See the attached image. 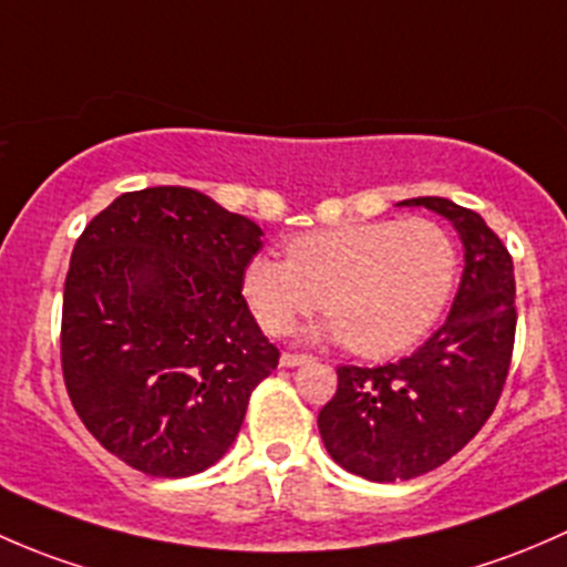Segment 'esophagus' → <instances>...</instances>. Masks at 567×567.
I'll use <instances>...</instances> for the list:
<instances>
[{
	"instance_id": "obj_1",
	"label": "esophagus",
	"mask_w": 567,
	"mask_h": 567,
	"mask_svg": "<svg viewBox=\"0 0 567 567\" xmlns=\"http://www.w3.org/2000/svg\"><path fill=\"white\" fill-rule=\"evenodd\" d=\"M311 354H291V352H286V354H281V365L284 369H297V365H306V363H311Z\"/></svg>"
}]
</instances>
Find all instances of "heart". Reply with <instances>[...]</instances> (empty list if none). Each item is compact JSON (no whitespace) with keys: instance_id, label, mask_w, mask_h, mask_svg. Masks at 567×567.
<instances>
[{"instance_id":"obj_1","label":"heart","mask_w":567,"mask_h":567,"mask_svg":"<svg viewBox=\"0 0 567 567\" xmlns=\"http://www.w3.org/2000/svg\"><path fill=\"white\" fill-rule=\"evenodd\" d=\"M458 248L429 218L365 220L306 231L286 243V259L254 254L240 289L261 330L281 336L322 308L313 338L343 341L363 358L414 347L451 302ZM323 297L319 298L318 295Z\"/></svg>"}]
</instances>
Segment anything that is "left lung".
<instances>
[{
	"label": "left lung",
	"mask_w": 567,
	"mask_h": 567,
	"mask_svg": "<svg viewBox=\"0 0 567 567\" xmlns=\"http://www.w3.org/2000/svg\"><path fill=\"white\" fill-rule=\"evenodd\" d=\"M451 220L464 272L445 324L399 363L341 365L338 390L319 412V434L336 464L373 483L410 481L436 470L483 429L497 406L516 336L513 259L472 209L420 196Z\"/></svg>",
	"instance_id": "obj_1"
}]
</instances>
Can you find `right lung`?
Masks as SVG:
<instances>
[{
  "mask_svg": "<svg viewBox=\"0 0 567 567\" xmlns=\"http://www.w3.org/2000/svg\"><path fill=\"white\" fill-rule=\"evenodd\" d=\"M261 229L194 188L133 190L75 243L62 371L90 434L133 470L188 477L224 458L278 365L240 278Z\"/></svg>",
  "mask_w": 567,
  "mask_h": 567,
  "instance_id": "obj_1",
  "label": "right lung"
}]
</instances>
